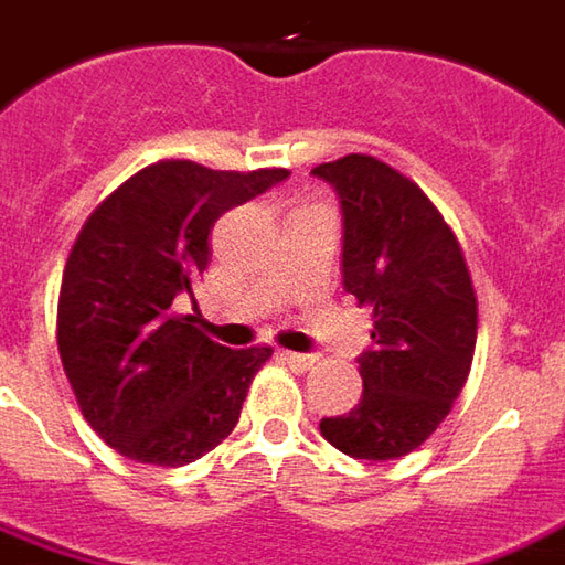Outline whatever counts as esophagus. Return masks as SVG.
I'll return each instance as SVG.
<instances>
[{"mask_svg":"<svg viewBox=\"0 0 565 565\" xmlns=\"http://www.w3.org/2000/svg\"><path fill=\"white\" fill-rule=\"evenodd\" d=\"M281 360L287 362L290 369H297V372H306V369H309V365L316 362V356H306V353H287V350H284Z\"/></svg>","mask_w":565,"mask_h":565,"instance_id":"obj_1","label":"esophagus"}]
</instances>
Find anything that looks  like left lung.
<instances>
[{"instance_id":"1","label":"left lung","mask_w":565,"mask_h":565,"mask_svg":"<svg viewBox=\"0 0 565 565\" xmlns=\"http://www.w3.org/2000/svg\"><path fill=\"white\" fill-rule=\"evenodd\" d=\"M343 209V287L372 306L360 403L321 418L353 459H397L435 435L476 356L478 300L454 227L416 181L375 156L312 168Z\"/></svg>"}]
</instances>
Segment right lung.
<instances>
[{
	"label": "right lung",
	"instance_id": "1",
	"mask_svg": "<svg viewBox=\"0 0 565 565\" xmlns=\"http://www.w3.org/2000/svg\"><path fill=\"white\" fill-rule=\"evenodd\" d=\"M287 168L212 171L162 159L89 212L58 290V356L89 428L149 466H186L237 425L271 347L231 350L178 306L209 265V231Z\"/></svg>",
	"mask_w": 565,
	"mask_h": 565
}]
</instances>
